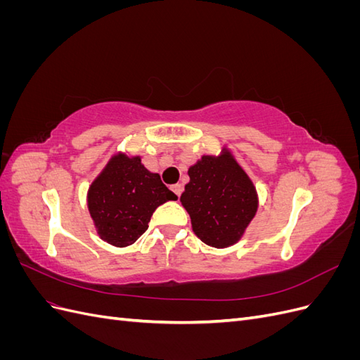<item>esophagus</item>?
Returning <instances> with one entry per match:
<instances>
[{
  "instance_id": "34e87169",
  "label": "esophagus",
  "mask_w": 360,
  "mask_h": 360,
  "mask_svg": "<svg viewBox=\"0 0 360 360\" xmlns=\"http://www.w3.org/2000/svg\"><path fill=\"white\" fill-rule=\"evenodd\" d=\"M172 191H174V193H176L177 195V197H180V195H181V192H183V184H174V186L171 188Z\"/></svg>"
}]
</instances>
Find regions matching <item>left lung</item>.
Returning <instances> with one entry per match:
<instances>
[{"label": "left lung", "mask_w": 360, "mask_h": 360, "mask_svg": "<svg viewBox=\"0 0 360 360\" xmlns=\"http://www.w3.org/2000/svg\"><path fill=\"white\" fill-rule=\"evenodd\" d=\"M188 174L191 181L180 201L191 216L193 233L213 248L234 245L257 212L252 181L228 153L202 156Z\"/></svg>", "instance_id": "1"}]
</instances>
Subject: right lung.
Wrapping results in <instances>:
<instances>
[{"label":"right lung","mask_w":360,"mask_h":360,"mask_svg":"<svg viewBox=\"0 0 360 360\" xmlns=\"http://www.w3.org/2000/svg\"><path fill=\"white\" fill-rule=\"evenodd\" d=\"M169 200H177L176 193L159 174L146 169L139 158L117 155L90 186L89 210L103 240L124 248L147 231L151 214Z\"/></svg>","instance_id":"right-lung-1"}]
</instances>
